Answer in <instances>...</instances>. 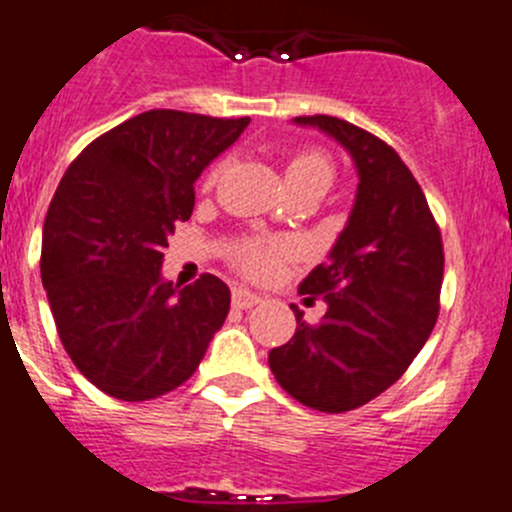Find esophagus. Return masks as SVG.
<instances>
[{
  "label": "esophagus",
  "mask_w": 512,
  "mask_h": 512,
  "mask_svg": "<svg viewBox=\"0 0 512 512\" xmlns=\"http://www.w3.org/2000/svg\"><path fill=\"white\" fill-rule=\"evenodd\" d=\"M262 297L257 295V292L247 290V287H235L232 290V307H237V310H250V307L260 305Z\"/></svg>",
  "instance_id": "34e87169"
}]
</instances>
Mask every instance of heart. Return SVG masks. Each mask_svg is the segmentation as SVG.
<instances>
[{
  "instance_id": "1",
  "label": "heart",
  "mask_w": 512,
  "mask_h": 512,
  "mask_svg": "<svg viewBox=\"0 0 512 512\" xmlns=\"http://www.w3.org/2000/svg\"><path fill=\"white\" fill-rule=\"evenodd\" d=\"M222 170H225V162L212 165V170L207 172L205 177V187L215 185V182L220 180ZM285 180L292 192L305 190V187H325L327 190L332 182V162L327 160L320 150L295 152L285 165ZM282 252L285 250H282L280 245H272V242H247V245H242L240 252H237V260H240L242 270H245L247 275L265 277L275 270Z\"/></svg>"
}]
</instances>
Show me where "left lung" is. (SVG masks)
Instances as JSON below:
<instances>
[{"mask_svg": "<svg viewBox=\"0 0 512 512\" xmlns=\"http://www.w3.org/2000/svg\"><path fill=\"white\" fill-rule=\"evenodd\" d=\"M350 155L357 192L327 262L300 282L322 297L325 317L307 325L297 307L290 342L270 350L282 390L320 413H347L400 380L433 332L443 285V240L428 200L398 152L345 119H292Z\"/></svg>", "mask_w": 512, "mask_h": 512, "instance_id": "left-lung-1", "label": "left lung"}]
</instances>
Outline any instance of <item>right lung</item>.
I'll return each instance as SVG.
<instances>
[{
	"mask_svg": "<svg viewBox=\"0 0 512 512\" xmlns=\"http://www.w3.org/2000/svg\"><path fill=\"white\" fill-rule=\"evenodd\" d=\"M250 117L150 109L69 165L42 232V285L77 370L127 403L160 398L197 370L230 312V287L162 277V247L190 220L195 182Z\"/></svg>",
	"mask_w": 512,
	"mask_h": 512,
	"instance_id": "obj_1",
	"label": "right lung"
}]
</instances>
